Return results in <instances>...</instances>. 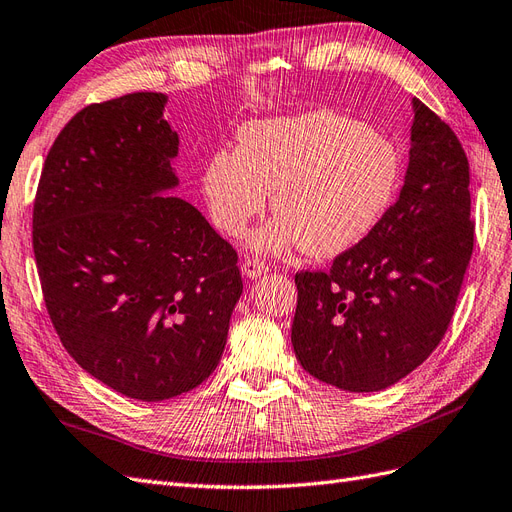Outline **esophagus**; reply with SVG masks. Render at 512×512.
Masks as SVG:
<instances>
[{
  "instance_id": "obj_1",
  "label": "esophagus",
  "mask_w": 512,
  "mask_h": 512,
  "mask_svg": "<svg viewBox=\"0 0 512 512\" xmlns=\"http://www.w3.org/2000/svg\"><path fill=\"white\" fill-rule=\"evenodd\" d=\"M241 269H243V275H247V278H260L262 273L269 271V267L260 258H247Z\"/></svg>"
}]
</instances>
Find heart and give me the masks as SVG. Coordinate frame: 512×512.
Returning <instances> with one entry per match:
<instances>
[{
  "label": "heart",
  "instance_id": "b5f03b06",
  "mask_svg": "<svg viewBox=\"0 0 512 512\" xmlns=\"http://www.w3.org/2000/svg\"><path fill=\"white\" fill-rule=\"evenodd\" d=\"M403 183L398 146L364 122L327 109L247 122L237 150H217L202 170L211 222L245 232L273 191V222L254 237L265 252L316 258L349 252L388 215Z\"/></svg>",
  "mask_w": 512,
  "mask_h": 512
}]
</instances>
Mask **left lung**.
Listing matches in <instances>:
<instances>
[{
	"mask_svg": "<svg viewBox=\"0 0 512 512\" xmlns=\"http://www.w3.org/2000/svg\"><path fill=\"white\" fill-rule=\"evenodd\" d=\"M411 155L398 200L327 271H297L293 349L312 377L377 392L444 338L474 250L469 161L450 124L413 99Z\"/></svg>",
	"mask_w": 512,
	"mask_h": 512,
	"instance_id": "1",
	"label": "left lung"
}]
</instances>
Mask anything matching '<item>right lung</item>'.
Returning <instances> with one entry per match:
<instances>
[{
	"label": "right lung",
	"instance_id": "1",
	"mask_svg": "<svg viewBox=\"0 0 512 512\" xmlns=\"http://www.w3.org/2000/svg\"><path fill=\"white\" fill-rule=\"evenodd\" d=\"M165 94L92 103L55 137L34 198L32 245L62 347L137 400L185 394L224 353L243 293L237 250L178 181Z\"/></svg>",
	"mask_w": 512,
	"mask_h": 512
}]
</instances>
